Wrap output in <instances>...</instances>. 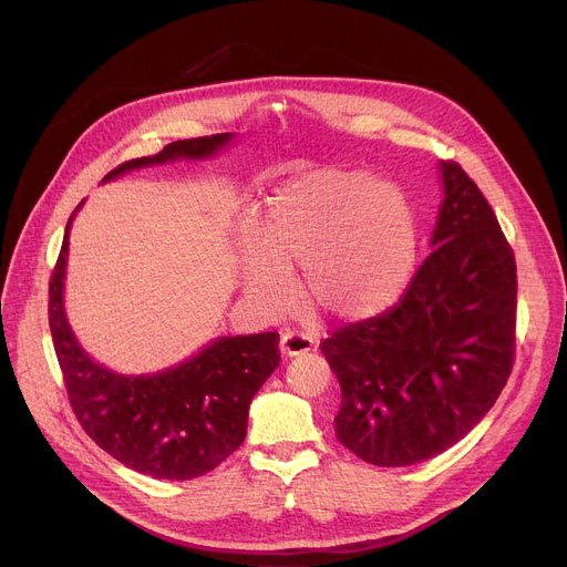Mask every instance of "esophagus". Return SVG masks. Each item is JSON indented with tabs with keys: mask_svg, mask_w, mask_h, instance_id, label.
I'll use <instances>...</instances> for the list:
<instances>
[{
	"mask_svg": "<svg viewBox=\"0 0 567 567\" xmlns=\"http://www.w3.org/2000/svg\"><path fill=\"white\" fill-rule=\"evenodd\" d=\"M279 348H281V353H284L286 358H298V355L309 353V350L313 348V339L307 337V334H302V332H290V330H288V332L281 334Z\"/></svg>",
	"mask_w": 567,
	"mask_h": 567,
	"instance_id": "esophagus-1",
	"label": "esophagus"
}]
</instances>
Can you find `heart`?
Instances as JSON below:
<instances>
[{
	"mask_svg": "<svg viewBox=\"0 0 567 567\" xmlns=\"http://www.w3.org/2000/svg\"><path fill=\"white\" fill-rule=\"evenodd\" d=\"M420 214L399 182L337 166L281 182L254 228L237 235L233 277L260 311L288 302L302 269L307 307L341 322L381 316L406 292L420 256Z\"/></svg>",
	"mask_w": 567,
	"mask_h": 567,
	"instance_id": "b5f03b06",
	"label": "heart"
}]
</instances>
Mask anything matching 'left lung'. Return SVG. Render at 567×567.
Masks as SVG:
<instances>
[{
	"instance_id": "left-lung-1",
	"label": "left lung",
	"mask_w": 567,
	"mask_h": 567,
	"mask_svg": "<svg viewBox=\"0 0 567 567\" xmlns=\"http://www.w3.org/2000/svg\"><path fill=\"white\" fill-rule=\"evenodd\" d=\"M431 254L401 300L320 343L341 385L334 431L373 466H411L460 443L512 371L517 265L460 164H439Z\"/></svg>"
}]
</instances>
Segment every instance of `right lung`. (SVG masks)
<instances>
[{
	"mask_svg": "<svg viewBox=\"0 0 567 567\" xmlns=\"http://www.w3.org/2000/svg\"><path fill=\"white\" fill-rule=\"evenodd\" d=\"M235 133L177 141L154 156L133 158L103 182L131 171L205 161L221 154ZM101 182V184H103ZM50 279L48 320L64 385L87 436L131 471L156 480H194L217 468L247 436L249 406L279 367V334L219 337L196 355L154 373H117L96 362L75 339L64 309L69 233Z\"/></svg>",
	"mask_w": 567,
	"mask_h": 567,
	"instance_id": "obj_1",
	"label": "right lung"
}]
</instances>
